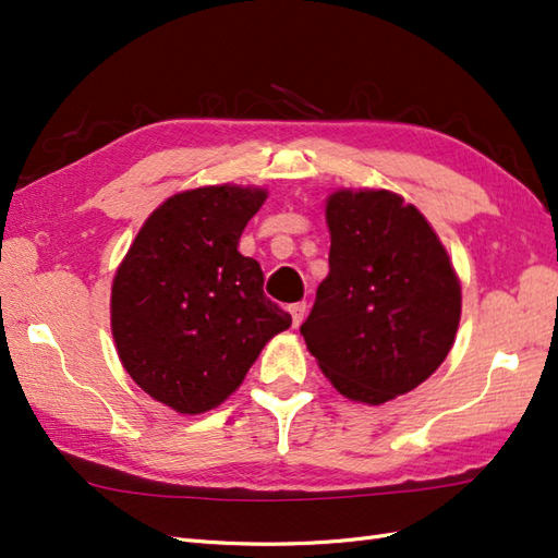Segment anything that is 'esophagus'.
Instances as JSON below:
<instances>
[{"mask_svg":"<svg viewBox=\"0 0 558 558\" xmlns=\"http://www.w3.org/2000/svg\"><path fill=\"white\" fill-rule=\"evenodd\" d=\"M288 310L292 314V324L300 326L304 322V316H306V302H294V304L288 306Z\"/></svg>","mask_w":558,"mask_h":558,"instance_id":"1","label":"esophagus"}]
</instances>
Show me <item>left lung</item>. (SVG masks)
Returning a JSON list of instances; mask_svg holds the SVG:
<instances>
[{"instance_id":"obj_1","label":"left lung","mask_w":558,"mask_h":558,"mask_svg":"<svg viewBox=\"0 0 558 558\" xmlns=\"http://www.w3.org/2000/svg\"><path fill=\"white\" fill-rule=\"evenodd\" d=\"M330 272L302 324L306 348L350 400L381 405L426 381L460 324V280L432 225L386 189L326 201Z\"/></svg>"}]
</instances>
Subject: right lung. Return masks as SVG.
<instances>
[{
  "label": "right lung",
  "mask_w": 558,
  "mask_h": 558,
  "mask_svg": "<svg viewBox=\"0 0 558 558\" xmlns=\"http://www.w3.org/2000/svg\"><path fill=\"white\" fill-rule=\"evenodd\" d=\"M256 186H201L150 213L112 282V336L129 376L182 414L228 400L292 316L236 252L266 201Z\"/></svg>",
  "instance_id": "right-lung-1"
}]
</instances>
